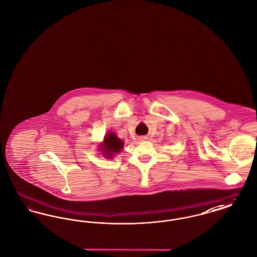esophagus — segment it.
I'll return each mask as SVG.
<instances>
[{
  "instance_id": "obj_1",
  "label": "esophagus",
  "mask_w": 257,
  "mask_h": 257,
  "mask_svg": "<svg viewBox=\"0 0 257 257\" xmlns=\"http://www.w3.org/2000/svg\"><path fill=\"white\" fill-rule=\"evenodd\" d=\"M140 140H141V141H145V140H147V137H141Z\"/></svg>"
}]
</instances>
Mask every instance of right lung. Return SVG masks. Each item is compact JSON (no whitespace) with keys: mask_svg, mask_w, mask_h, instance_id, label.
Here are the masks:
<instances>
[{"mask_svg":"<svg viewBox=\"0 0 257 257\" xmlns=\"http://www.w3.org/2000/svg\"><path fill=\"white\" fill-rule=\"evenodd\" d=\"M122 147V141L119 140L112 132H110L104 139V146L102 147V151L107 158H111L114 153L120 152Z\"/></svg>","mask_w":257,"mask_h":257,"instance_id":"right-lung-1","label":"right lung"}]
</instances>
